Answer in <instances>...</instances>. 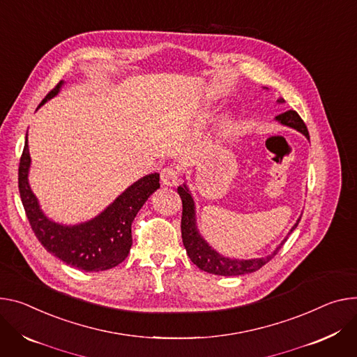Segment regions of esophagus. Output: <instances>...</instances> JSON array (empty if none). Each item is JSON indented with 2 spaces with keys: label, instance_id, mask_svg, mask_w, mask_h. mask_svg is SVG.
<instances>
[{
  "label": "esophagus",
  "instance_id": "obj_1",
  "mask_svg": "<svg viewBox=\"0 0 357 357\" xmlns=\"http://www.w3.org/2000/svg\"><path fill=\"white\" fill-rule=\"evenodd\" d=\"M160 182L162 185L172 186L179 182V172L172 167H165L160 171Z\"/></svg>",
  "mask_w": 357,
  "mask_h": 357
}]
</instances>
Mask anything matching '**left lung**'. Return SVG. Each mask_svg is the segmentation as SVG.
I'll return each mask as SVG.
<instances>
[{
    "mask_svg": "<svg viewBox=\"0 0 357 357\" xmlns=\"http://www.w3.org/2000/svg\"><path fill=\"white\" fill-rule=\"evenodd\" d=\"M279 102H283V98H280ZM276 119L283 125H287L290 128L296 129V131L302 132L309 139V131L306 128V123L303 122V119L301 118V115L296 111H294V109L286 111V112L278 115ZM178 193L182 199V220H181L182 242L186 249V253L190 257V261L195 264L201 271H205L212 275H220V276H238V275L256 272L257 269H261L264 265H266L271 261V259L279 252V249L284 245V242L287 239L286 238L276 248V250L266 257L249 259V261H238V259L223 257L218 252H215L198 234L197 225H195V205H193V199L190 197L188 188L185 185L179 186ZM299 220L301 219H298V222L295 223L294 228L290 229V232H294V229H296V226L299 225Z\"/></svg>",
    "mask_w": 357,
    "mask_h": 357,
    "instance_id": "8db88e82",
    "label": "left lung"
}]
</instances>
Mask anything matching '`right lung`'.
I'll list each match as a JSON object with an SVG mask.
<instances>
[{"mask_svg": "<svg viewBox=\"0 0 357 357\" xmlns=\"http://www.w3.org/2000/svg\"><path fill=\"white\" fill-rule=\"evenodd\" d=\"M61 85L62 81L47 93L40 107L58 93ZM29 162L28 141L25 139L18 168V189L31 229L41 245L63 264L85 272L107 271L123 262L132 246V220L159 188V174L146 175L129 186L92 220L77 226H62L41 212L28 185Z\"/></svg>", "mask_w": 357, "mask_h": 357, "instance_id": "right-lung-1", "label": "right lung"}]
</instances>
